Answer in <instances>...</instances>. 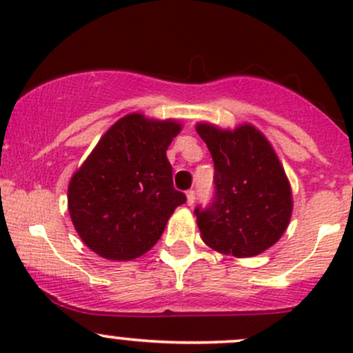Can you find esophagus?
Instances as JSON below:
<instances>
[{
    "mask_svg": "<svg viewBox=\"0 0 353 353\" xmlns=\"http://www.w3.org/2000/svg\"><path fill=\"white\" fill-rule=\"evenodd\" d=\"M185 197H188L189 206H192V204H194V201H196V191H194V189H189V191L185 192Z\"/></svg>",
    "mask_w": 353,
    "mask_h": 353,
    "instance_id": "obj_1",
    "label": "esophagus"
}]
</instances>
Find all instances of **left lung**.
I'll return each instance as SVG.
<instances>
[{
    "label": "left lung",
    "mask_w": 353,
    "mask_h": 353,
    "mask_svg": "<svg viewBox=\"0 0 353 353\" xmlns=\"http://www.w3.org/2000/svg\"><path fill=\"white\" fill-rule=\"evenodd\" d=\"M196 130L214 161L216 184L211 206L194 211L201 238L228 256L261 254L292 219V188L280 159L251 123L231 130L199 122Z\"/></svg>",
    "instance_id": "1"
}]
</instances>
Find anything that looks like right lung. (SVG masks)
<instances>
[{"mask_svg": "<svg viewBox=\"0 0 353 353\" xmlns=\"http://www.w3.org/2000/svg\"><path fill=\"white\" fill-rule=\"evenodd\" d=\"M183 125L134 114L100 137L68 184V212L94 253L130 261L159 241L174 209L185 203L172 184L165 150Z\"/></svg>", "mask_w": 353, "mask_h": 353, "instance_id": "1", "label": "right lung"}]
</instances>
